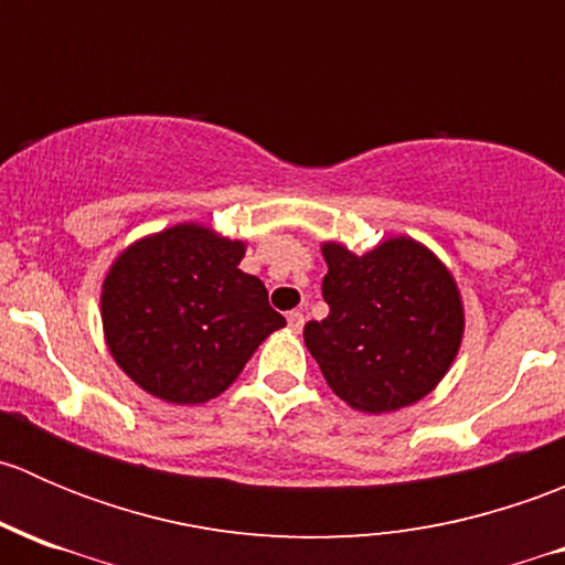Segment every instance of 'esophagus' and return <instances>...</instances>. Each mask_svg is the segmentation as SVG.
<instances>
[{
  "instance_id": "obj_1",
  "label": "esophagus",
  "mask_w": 565,
  "mask_h": 565,
  "mask_svg": "<svg viewBox=\"0 0 565 565\" xmlns=\"http://www.w3.org/2000/svg\"><path fill=\"white\" fill-rule=\"evenodd\" d=\"M287 322H289V328L295 330V333H300V328H303V322H306L303 311H289V315H287Z\"/></svg>"
}]
</instances>
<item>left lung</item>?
<instances>
[{"label":"left lung","mask_w":565,"mask_h":565,"mask_svg":"<svg viewBox=\"0 0 565 565\" xmlns=\"http://www.w3.org/2000/svg\"><path fill=\"white\" fill-rule=\"evenodd\" d=\"M330 315L303 339L335 396L363 413H391L435 388L459 350L465 315L451 273L407 237L355 256L322 248Z\"/></svg>","instance_id":"obj_1"}]
</instances>
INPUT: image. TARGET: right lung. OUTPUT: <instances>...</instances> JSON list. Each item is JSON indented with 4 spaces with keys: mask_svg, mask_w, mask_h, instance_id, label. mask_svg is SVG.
Wrapping results in <instances>:
<instances>
[{
    "mask_svg": "<svg viewBox=\"0 0 565 565\" xmlns=\"http://www.w3.org/2000/svg\"><path fill=\"white\" fill-rule=\"evenodd\" d=\"M243 254V243L180 224L114 262L100 295L104 330L136 385L172 404L207 402L287 324L265 284L237 267Z\"/></svg>",
    "mask_w": 565,
    "mask_h": 565,
    "instance_id": "right-lung-1",
    "label": "right lung"
}]
</instances>
